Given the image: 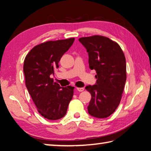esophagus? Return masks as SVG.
Listing matches in <instances>:
<instances>
[{
  "mask_svg": "<svg viewBox=\"0 0 151 151\" xmlns=\"http://www.w3.org/2000/svg\"><path fill=\"white\" fill-rule=\"evenodd\" d=\"M76 90L79 92H82L84 91V88H76Z\"/></svg>",
  "mask_w": 151,
  "mask_h": 151,
  "instance_id": "34e87169",
  "label": "esophagus"
}]
</instances>
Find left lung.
Listing matches in <instances>:
<instances>
[{"label":"left lung","instance_id":"left-lung-1","mask_svg":"<svg viewBox=\"0 0 151 151\" xmlns=\"http://www.w3.org/2000/svg\"><path fill=\"white\" fill-rule=\"evenodd\" d=\"M88 53L89 68L95 70L96 84L86 86L91 94L88 113L99 119L109 116L121 100L127 79L126 58L118 43L101 35L78 39Z\"/></svg>","mask_w":151,"mask_h":151}]
</instances>
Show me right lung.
Instances as JSON below:
<instances>
[{
  "instance_id": "right-lung-1",
  "label": "right lung",
  "mask_w": 151,
  "mask_h": 151,
  "mask_svg": "<svg viewBox=\"0 0 151 151\" xmlns=\"http://www.w3.org/2000/svg\"><path fill=\"white\" fill-rule=\"evenodd\" d=\"M75 38L49 40L33 47L24 58L25 84L37 111L45 119L58 120L65 115L75 87H61L50 75L58 68L63 55L69 49Z\"/></svg>"
}]
</instances>
